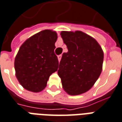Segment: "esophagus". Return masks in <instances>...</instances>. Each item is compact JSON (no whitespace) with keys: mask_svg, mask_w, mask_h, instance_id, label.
<instances>
[{"mask_svg":"<svg viewBox=\"0 0 122 122\" xmlns=\"http://www.w3.org/2000/svg\"><path fill=\"white\" fill-rule=\"evenodd\" d=\"M61 57H62V56H61V55H59V56H57V59H58V61H59V62L61 61Z\"/></svg>","mask_w":122,"mask_h":122,"instance_id":"esophagus-1","label":"esophagus"}]
</instances>
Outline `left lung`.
I'll return each instance as SVG.
<instances>
[{
	"instance_id": "obj_1",
	"label": "left lung",
	"mask_w": 122,
	"mask_h": 122,
	"mask_svg": "<svg viewBox=\"0 0 122 122\" xmlns=\"http://www.w3.org/2000/svg\"><path fill=\"white\" fill-rule=\"evenodd\" d=\"M68 52L63 53L58 76L70 95L86 93L93 86L102 70L104 52L97 40L84 32L61 31Z\"/></svg>"
}]
</instances>
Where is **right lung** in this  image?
Segmentation results:
<instances>
[{
  "mask_svg": "<svg viewBox=\"0 0 122 122\" xmlns=\"http://www.w3.org/2000/svg\"><path fill=\"white\" fill-rule=\"evenodd\" d=\"M57 32L45 29L30 36L20 46L15 59V75L25 90L41 92L59 62L54 54Z\"/></svg>",
  "mask_w": 122,
  "mask_h": 122,
  "instance_id": "obj_1",
  "label": "right lung"
}]
</instances>
